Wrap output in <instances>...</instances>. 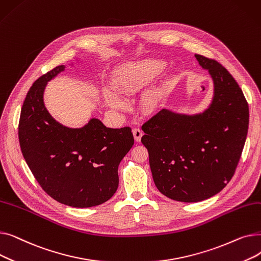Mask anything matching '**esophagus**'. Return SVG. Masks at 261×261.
Returning <instances> with one entry per match:
<instances>
[{
	"label": "esophagus",
	"instance_id": "esophagus-1",
	"mask_svg": "<svg viewBox=\"0 0 261 261\" xmlns=\"http://www.w3.org/2000/svg\"><path fill=\"white\" fill-rule=\"evenodd\" d=\"M132 133H133V136H134V140L136 142H141V139H142V136H143V131L141 129H139V128H135V129H133Z\"/></svg>",
	"mask_w": 261,
	"mask_h": 261
}]
</instances>
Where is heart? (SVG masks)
Masks as SVG:
<instances>
[{"mask_svg": "<svg viewBox=\"0 0 261 261\" xmlns=\"http://www.w3.org/2000/svg\"><path fill=\"white\" fill-rule=\"evenodd\" d=\"M167 66V62L163 59H145L136 62H128L116 68L112 78V86L116 91L110 89L102 91L105 103L115 111H119L126 107V101L122 96H130L143 90L155 77H158ZM159 90L148 92L144 97V106L149 111L155 109L159 102Z\"/></svg>", "mask_w": 261, "mask_h": 261, "instance_id": "obj_1", "label": "heart"}]
</instances>
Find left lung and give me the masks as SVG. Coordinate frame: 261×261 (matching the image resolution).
Returning a JSON list of instances; mask_svg holds the SVG:
<instances>
[{
  "mask_svg": "<svg viewBox=\"0 0 261 261\" xmlns=\"http://www.w3.org/2000/svg\"><path fill=\"white\" fill-rule=\"evenodd\" d=\"M195 57L213 80L207 109L195 114L162 109L142 127L156 188L180 202L203 201L226 186L249 128V106L234 77L216 60Z\"/></svg>",
  "mask_w": 261,
  "mask_h": 261,
  "instance_id": "8db88e82",
  "label": "left lung"
}]
</instances>
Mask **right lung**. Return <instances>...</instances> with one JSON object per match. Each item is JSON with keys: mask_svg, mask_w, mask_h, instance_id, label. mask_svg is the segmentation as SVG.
Instances as JSON below:
<instances>
[{"mask_svg": "<svg viewBox=\"0 0 261 261\" xmlns=\"http://www.w3.org/2000/svg\"><path fill=\"white\" fill-rule=\"evenodd\" d=\"M63 71L65 65L56 66L31 87L21 109L19 142L27 165L48 196L72 207H92L116 193L118 165L134 139L129 127L107 128L95 117L81 128L55 119L43 95L47 82Z\"/></svg>", "mask_w": 261, "mask_h": 261, "instance_id": "1", "label": "right lung"}]
</instances>
